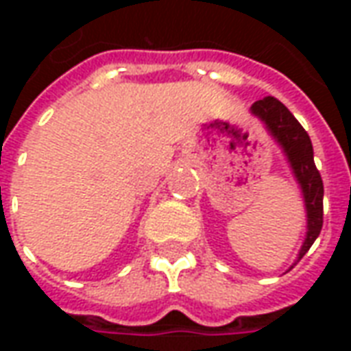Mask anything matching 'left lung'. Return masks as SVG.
<instances>
[{
    "mask_svg": "<svg viewBox=\"0 0 351 351\" xmlns=\"http://www.w3.org/2000/svg\"><path fill=\"white\" fill-rule=\"evenodd\" d=\"M250 112L261 120L265 130L269 131L274 143L282 148L295 180L301 188L304 210H306V235L302 241L301 250L297 254V261H299L310 250V246L314 244L324 226V182L314 163L312 141L308 133L302 130L301 123L287 110L286 105L271 95L256 101L250 107Z\"/></svg>",
    "mask_w": 351,
    "mask_h": 351,
    "instance_id": "1",
    "label": "left lung"
}]
</instances>
